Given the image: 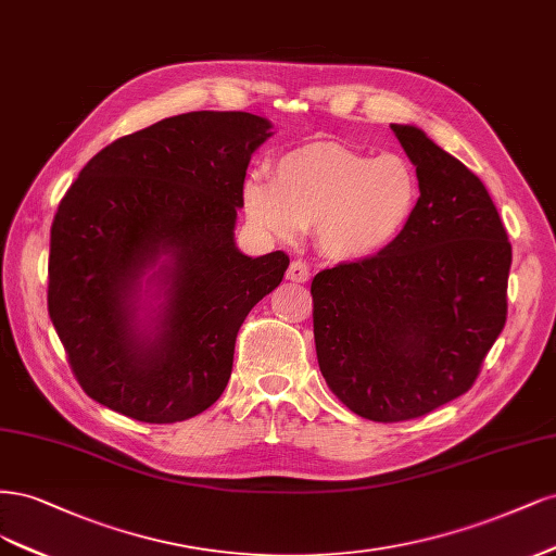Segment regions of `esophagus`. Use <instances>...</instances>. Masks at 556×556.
<instances>
[{"label": "esophagus", "instance_id": "1", "mask_svg": "<svg viewBox=\"0 0 556 556\" xmlns=\"http://www.w3.org/2000/svg\"><path fill=\"white\" fill-rule=\"evenodd\" d=\"M286 279H291V281H300V283H304L309 279V267L304 265L302 261H293L291 265H289V270H286Z\"/></svg>", "mask_w": 556, "mask_h": 556}]
</instances>
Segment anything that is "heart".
Returning <instances> with one entry per match:
<instances>
[{"instance_id":"heart-1","label":"heart","mask_w":556,"mask_h":556,"mask_svg":"<svg viewBox=\"0 0 556 556\" xmlns=\"http://www.w3.org/2000/svg\"><path fill=\"white\" fill-rule=\"evenodd\" d=\"M418 201V173L406 156H369L330 140L283 152L270 182L249 177L242 189L254 226L277 238L314 226L320 252L344 263L388 252L414 222Z\"/></svg>"}]
</instances>
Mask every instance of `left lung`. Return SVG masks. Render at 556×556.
<instances>
[{
	"label": "left lung",
	"instance_id": "obj_1",
	"mask_svg": "<svg viewBox=\"0 0 556 556\" xmlns=\"http://www.w3.org/2000/svg\"><path fill=\"white\" fill-rule=\"evenodd\" d=\"M420 182L404 236L312 281L318 367L353 414L400 422L467 392L506 326L510 242L490 193L414 124H390Z\"/></svg>",
	"mask_w": 556,
	"mask_h": 556
}]
</instances>
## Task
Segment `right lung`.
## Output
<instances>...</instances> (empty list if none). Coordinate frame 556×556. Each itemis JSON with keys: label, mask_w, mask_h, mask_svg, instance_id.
<instances>
[{"label": "right lung", "mask_w": 556, "mask_h": 556, "mask_svg": "<svg viewBox=\"0 0 556 556\" xmlns=\"http://www.w3.org/2000/svg\"><path fill=\"white\" fill-rule=\"evenodd\" d=\"M270 136L240 111L166 117L103 148L66 191L48 314L94 402L180 422L222 397L240 326L289 267L236 247L247 166Z\"/></svg>", "instance_id": "right-lung-1"}]
</instances>
